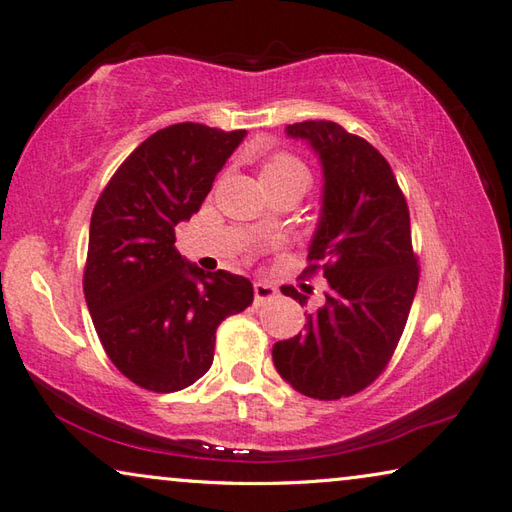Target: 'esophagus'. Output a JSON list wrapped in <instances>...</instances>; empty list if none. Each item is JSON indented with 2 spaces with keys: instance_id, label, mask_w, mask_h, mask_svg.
<instances>
[{
  "instance_id": "34e87169",
  "label": "esophagus",
  "mask_w": 512,
  "mask_h": 512,
  "mask_svg": "<svg viewBox=\"0 0 512 512\" xmlns=\"http://www.w3.org/2000/svg\"><path fill=\"white\" fill-rule=\"evenodd\" d=\"M277 295V288L266 282H255V302H266V299H273Z\"/></svg>"
}]
</instances>
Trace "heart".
Segmentation results:
<instances>
[{
  "label": "heart",
  "mask_w": 512,
  "mask_h": 512,
  "mask_svg": "<svg viewBox=\"0 0 512 512\" xmlns=\"http://www.w3.org/2000/svg\"><path fill=\"white\" fill-rule=\"evenodd\" d=\"M262 182L266 184V188L279 186V184H290V182H306L308 184V170L302 164V159H297L290 153H284V150H277V153H270L264 157Z\"/></svg>",
  "instance_id": "1"
}]
</instances>
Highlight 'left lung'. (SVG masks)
Here are the masks:
<instances>
[{
    "mask_svg": "<svg viewBox=\"0 0 512 512\" xmlns=\"http://www.w3.org/2000/svg\"><path fill=\"white\" fill-rule=\"evenodd\" d=\"M286 130L322 159V219L302 277L322 273L328 286L304 335L273 346V362L297 393L335 402L373 384L402 339L419 284L410 213L393 168L364 137L326 119ZM282 293L308 299L293 286Z\"/></svg>",
    "mask_w": 512,
    "mask_h": 512,
    "instance_id": "1",
    "label": "left lung"
}]
</instances>
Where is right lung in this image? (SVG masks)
<instances>
[{
  "label": "right lung",
  "instance_id": "right-lung-1",
  "mask_svg": "<svg viewBox=\"0 0 512 512\" xmlns=\"http://www.w3.org/2000/svg\"><path fill=\"white\" fill-rule=\"evenodd\" d=\"M244 137L195 122L157 130L97 199L84 295L108 359L139 388L195 384L213 364L217 326L253 304L246 277L204 273L175 248V226L197 213Z\"/></svg>",
  "mask_w": 512,
  "mask_h": 512
}]
</instances>
